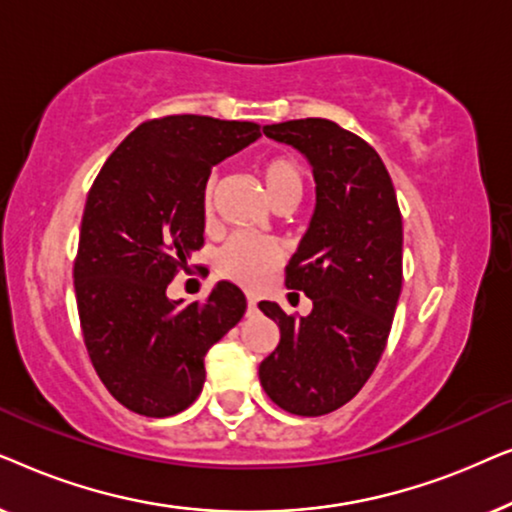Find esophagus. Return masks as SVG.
Returning a JSON list of instances; mask_svg holds the SVG:
<instances>
[{
	"label": "esophagus",
	"mask_w": 512,
	"mask_h": 512,
	"mask_svg": "<svg viewBox=\"0 0 512 512\" xmlns=\"http://www.w3.org/2000/svg\"><path fill=\"white\" fill-rule=\"evenodd\" d=\"M247 307H249V312L256 310V298L254 296H247Z\"/></svg>",
	"instance_id": "esophagus-1"
}]
</instances>
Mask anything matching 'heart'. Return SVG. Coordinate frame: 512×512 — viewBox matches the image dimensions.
I'll return each mask as SVG.
<instances>
[{"mask_svg": "<svg viewBox=\"0 0 512 512\" xmlns=\"http://www.w3.org/2000/svg\"><path fill=\"white\" fill-rule=\"evenodd\" d=\"M261 179L268 191L272 205H298L305 193V170L296 158L272 156L258 165ZM205 207L209 209V191L205 195ZM279 244L254 235H235L216 256V268L244 286H261L270 272L282 263Z\"/></svg>", "mask_w": 512, "mask_h": 512, "instance_id": "b5f03b06", "label": "heart"}]
</instances>
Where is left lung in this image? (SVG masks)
Returning <instances> with one entry per match:
<instances>
[{
  "label": "left lung",
  "instance_id": "1",
  "mask_svg": "<svg viewBox=\"0 0 512 512\" xmlns=\"http://www.w3.org/2000/svg\"><path fill=\"white\" fill-rule=\"evenodd\" d=\"M263 132L310 160L317 207L286 265V286L303 291L312 312L258 303L279 326L258 377L282 410L319 417L359 394L387 347L403 284L401 209L377 151L338 123L300 118Z\"/></svg>",
  "mask_w": 512,
  "mask_h": 512
}]
</instances>
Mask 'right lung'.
<instances>
[{"instance_id":"right-lung-1","label":"right lung","mask_w":512,"mask_h":512,"mask_svg":"<svg viewBox=\"0 0 512 512\" xmlns=\"http://www.w3.org/2000/svg\"><path fill=\"white\" fill-rule=\"evenodd\" d=\"M258 137L261 125L249 121L153 118L93 181L74 261L76 307L95 373L137 415L186 410L205 384L209 347L247 310L233 282L188 305L167 298V284L205 244L212 167Z\"/></svg>"}]
</instances>
